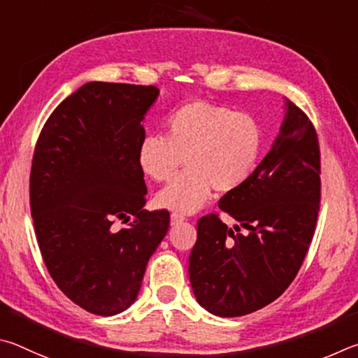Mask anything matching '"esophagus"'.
<instances>
[{
  "mask_svg": "<svg viewBox=\"0 0 358 358\" xmlns=\"http://www.w3.org/2000/svg\"><path fill=\"white\" fill-rule=\"evenodd\" d=\"M184 220H185V217L182 214H178V212H173L171 214V224H178Z\"/></svg>",
  "mask_w": 358,
  "mask_h": 358,
  "instance_id": "1",
  "label": "esophagus"
}]
</instances>
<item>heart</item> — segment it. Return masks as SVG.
Returning a JSON list of instances; mask_svg holds the SVG:
<instances>
[{"label":"heart","mask_w":358,"mask_h":358,"mask_svg":"<svg viewBox=\"0 0 358 358\" xmlns=\"http://www.w3.org/2000/svg\"><path fill=\"white\" fill-rule=\"evenodd\" d=\"M262 152V130L247 113L195 100L166 121V135H148L138 146V165L155 182H168L185 162L187 171L159 192L157 204L192 214L218 193L239 190Z\"/></svg>","instance_id":"heart-1"}]
</instances>
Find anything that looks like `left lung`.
<instances>
[{"mask_svg":"<svg viewBox=\"0 0 358 358\" xmlns=\"http://www.w3.org/2000/svg\"><path fill=\"white\" fill-rule=\"evenodd\" d=\"M321 152L308 116L286 100L280 135L239 190L198 220L189 259L198 303L215 316L237 317L264 308L296 278L315 234L321 201ZM246 229L240 233V228Z\"/></svg>","mask_w":358,"mask_h":358,"instance_id":"1","label":"left lung"}]
</instances>
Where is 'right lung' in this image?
Wrapping results in <instances>:
<instances>
[{"label": "right lung", "instance_id": "right-lung-1", "mask_svg": "<svg viewBox=\"0 0 358 358\" xmlns=\"http://www.w3.org/2000/svg\"><path fill=\"white\" fill-rule=\"evenodd\" d=\"M155 86L91 81L56 106L37 140L29 203L43 262L59 289L97 316L135 302L169 212L143 209L141 121ZM127 229L116 231L117 217Z\"/></svg>", "mask_w": 358, "mask_h": 358}]
</instances>
